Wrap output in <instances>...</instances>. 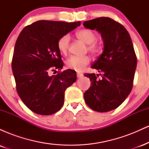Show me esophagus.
Returning <instances> with one entry per match:
<instances>
[{"label":"esophagus","mask_w":149,"mask_h":149,"mask_svg":"<svg viewBox=\"0 0 149 149\" xmlns=\"http://www.w3.org/2000/svg\"><path fill=\"white\" fill-rule=\"evenodd\" d=\"M83 75L82 74V73H77V78H81L82 76H83Z\"/></svg>","instance_id":"esophagus-1"}]
</instances>
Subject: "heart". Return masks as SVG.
<instances>
[{
	"instance_id": "b5f03b06",
	"label": "heart",
	"mask_w": 149,
	"mask_h": 149,
	"mask_svg": "<svg viewBox=\"0 0 149 149\" xmlns=\"http://www.w3.org/2000/svg\"><path fill=\"white\" fill-rule=\"evenodd\" d=\"M76 37L79 40L88 44V49L94 54H97L101 51V45L96 41L97 36L93 31L83 29L76 33ZM70 42V36L68 34L59 38L57 42V47L62 54H66L68 52ZM90 62V57L85 56H71L66 61V67L68 69L75 70L80 72L82 71L87 65Z\"/></svg>"
}]
</instances>
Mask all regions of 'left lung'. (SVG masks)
<instances>
[{"label":"left lung","instance_id":"8db88e82","mask_svg":"<svg viewBox=\"0 0 149 149\" xmlns=\"http://www.w3.org/2000/svg\"><path fill=\"white\" fill-rule=\"evenodd\" d=\"M83 26L101 33L104 50L91 66L100 72L85 73L92 82L84 93L87 105L97 112L113 110L125 100L133 86L136 56L130 36L122 24L109 17L86 21Z\"/></svg>","mask_w":149,"mask_h":149}]
</instances>
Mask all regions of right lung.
Wrapping results in <instances>:
<instances>
[{
	"label": "right lung",
	"instance_id": "add662e5",
	"mask_svg": "<svg viewBox=\"0 0 149 149\" xmlns=\"http://www.w3.org/2000/svg\"><path fill=\"white\" fill-rule=\"evenodd\" d=\"M80 25V22L40 20L26 26L17 38L12 69L17 93L31 111L42 116L54 113L64 104V92L76 80L71 69L49 76L64 66L57 47L59 38Z\"/></svg>",
	"mask_w": 149,
	"mask_h": 149
}]
</instances>
